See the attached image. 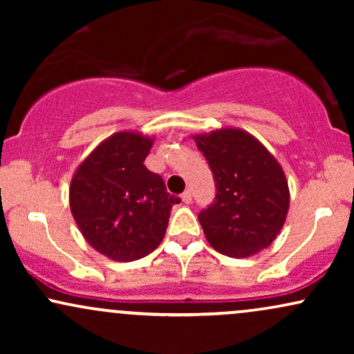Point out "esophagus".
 <instances>
[{"mask_svg": "<svg viewBox=\"0 0 354 354\" xmlns=\"http://www.w3.org/2000/svg\"><path fill=\"white\" fill-rule=\"evenodd\" d=\"M181 200H183V203H186V205H189L191 203V191L189 189H186L185 193L181 194Z\"/></svg>", "mask_w": 354, "mask_h": 354, "instance_id": "34e87169", "label": "esophagus"}]
</instances>
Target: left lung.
<instances>
[{
	"label": "left lung",
	"mask_w": 354,
	"mask_h": 354,
	"mask_svg": "<svg viewBox=\"0 0 354 354\" xmlns=\"http://www.w3.org/2000/svg\"><path fill=\"white\" fill-rule=\"evenodd\" d=\"M193 140L216 181L214 203L198 214L206 239L230 258L258 254L278 236L290 209L281 165L245 129L219 128Z\"/></svg>",
	"instance_id": "8db88e82"
}]
</instances>
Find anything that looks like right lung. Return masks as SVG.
<instances>
[{
    "label": "right lung",
    "instance_id": "right-lung-1",
    "mask_svg": "<svg viewBox=\"0 0 354 354\" xmlns=\"http://www.w3.org/2000/svg\"><path fill=\"white\" fill-rule=\"evenodd\" d=\"M154 138L118 131L81 161L70 185V208L89 246L115 261L145 258L163 241L171 208L181 200L166 191L145 160Z\"/></svg>",
    "mask_w": 354,
    "mask_h": 354
}]
</instances>
